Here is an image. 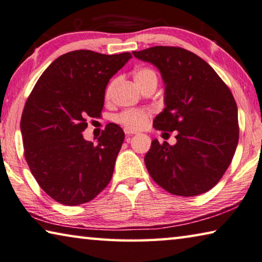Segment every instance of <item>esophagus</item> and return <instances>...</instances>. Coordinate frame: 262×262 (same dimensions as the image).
I'll return each mask as SVG.
<instances>
[{
    "mask_svg": "<svg viewBox=\"0 0 262 262\" xmlns=\"http://www.w3.org/2000/svg\"><path fill=\"white\" fill-rule=\"evenodd\" d=\"M124 132H125V135H127V136H132V135H137V134H138V132H137V131L130 130V128H125V130H124Z\"/></svg>",
    "mask_w": 262,
    "mask_h": 262,
    "instance_id": "34e87169",
    "label": "esophagus"
}]
</instances>
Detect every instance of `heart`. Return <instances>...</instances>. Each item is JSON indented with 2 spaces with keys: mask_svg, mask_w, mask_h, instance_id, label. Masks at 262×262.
Here are the masks:
<instances>
[{
  "mask_svg": "<svg viewBox=\"0 0 262 262\" xmlns=\"http://www.w3.org/2000/svg\"><path fill=\"white\" fill-rule=\"evenodd\" d=\"M134 78L139 88L143 87V85L146 84L147 82H149V81H158L156 72L147 67L138 68V70L135 71ZM116 83H117V79H114L110 81L108 85H106L105 98H110L111 95H113ZM148 117H149V111L132 109V110H125L123 111V113L118 114L116 116L115 119L116 122L122 124V125L125 126L126 128H130V130H138V128L145 126Z\"/></svg>",
  "mask_w": 262,
  "mask_h": 262,
  "instance_id": "b5f03b06",
  "label": "heart"
}]
</instances>
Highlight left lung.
I'll list each match as a JSON object with an SVG mask.
<instances>
[{"mask_svg":"<svg viewBox=\"0 0 262 262\" xmlns=\"http://www.w3.org/2000/svg\"><path fill=\"white\" fill-rule=\"evenodd\" d=\"M151 62L165 83L164 111L156 130L178 131L177 144L154 139L145 165L154 182L170 194L196 196L215 187L230 166L239 139L234 97L213 68L181 47L134 51Z\"/></svg>","mask_w":262,"mask_h":262,"instance_id":"1","label":"left lung"}]
</instances>
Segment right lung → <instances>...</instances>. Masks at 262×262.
<instances>
[{
    "label": "right lung",
    "instance_id": "1",
    "mask_svg": "<svg viewBox=\"0 0 262 262\" xmlns=\"http://www.w3.org/2000/svg\"><path fill=\"white\" fill-rule=\"evenodd\" d=\"M131 53L89 50L60 55L42 73L20 119L24 156L40 188L65 205L87 203L108 186L124 132L110 123L97 144L83 139L88 117H100L109 80Z\"/></svg>",
    "mask_w": 262,
    "mask_h": 262
}]
</instances>
